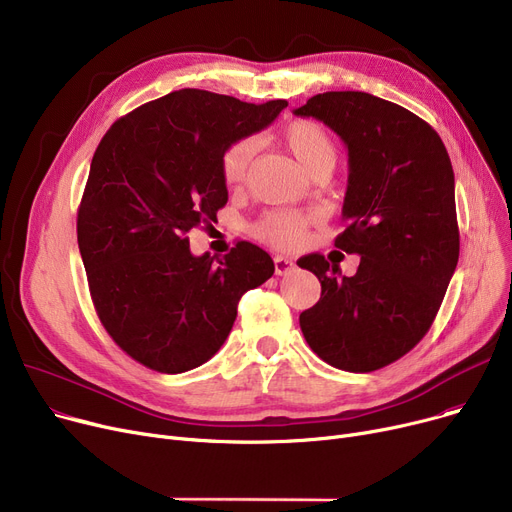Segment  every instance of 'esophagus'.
<instances>
[{"instance_id": "esophagus-1", "label": "esophagus", "mask_w": 512, "mask_h": 512, "mask_svg": "<svg viewBox=\"0 0 512 512\" xmlns=\"http://www.w3.org/2000/svg\"><path fill=\"white\" fill-rule=\"evenodd\" d=\"M294 261L292 259H288V257H274V270H276V276H284V274H290V272H294Z\"/></svg>"}]
</instances>
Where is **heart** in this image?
<instances>
[{"mask_svg":"<svg viewBox=\"0 0 512 512\" xmlns=\"http://www.w3.org/2000/svg\"><path fill=\"white\" fill-rule=\"evenodd\" d=\"M284 147L299 161L309 176L330 174L338 161V145L332 134L313 120H294L282 130ZM255 155V143L240 139L230 143L220 157V174L224 184H245L251 161ZM317 220L311 211L299 209H272L265 211L249 228L251 236L280 251H294L305 245L309 226Z\"/></svg>","mask_w":512,"mask_h":512,"instance_id":"heart-1","label":"heart"}]
</instances>
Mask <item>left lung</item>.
Wrapping results in <instances>:
<instances>
[{
  "instance_id": "left-lung-1",
  "label": "left lung",
  "mask_w": 512,
  "mask_h": 512,
  "mask_svg": "<svg viewBox=\"0 0 512 512\" xmlns=\"http://www.w3.org/2000/svg\"><path fill=\"white\" fill-rule=\"evenodd\" d=\"M294 114L324 122L348 149L336 247L361 255L351 278L319 253L297 261L321 282L299 317L303 336L336 369H382L432 328L459 263L448 151L425 120L361 91L319 93Z\"/></svg>"
}]
</instances>
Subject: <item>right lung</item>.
I'll return each mask as SVG.
<instances>
[{"mask_svg": "<svg viewBox=\"0 0 512 512\" xmlns=\"http://www.w3.org/2000/svg\"><path fill=\"white\" fill-rule=\"evenodd\" d=\"M286 105L180 89L105 132L76 236L101 324L134 361L159 373L203 365L226 342L242 294L272 278V257L253 242L215 261L195 257L186 234L228 203L222 151Z\"/></svg>", "mask_w": 512, "mask_h": 512, "instance_id": "add662e5", "label": "right lung"}]
</instances>
